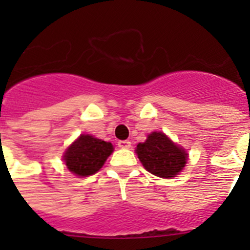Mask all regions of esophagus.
I'll use <instances>...</instances> for the list:
<instances>
[{
  "label": "esophagus",
  "instance_id": "34e87169",
  "mask_svg": "<svg viewBox=\"0 0 250 250\" xmlns=\"http://www.w3.org/2000/svg\"><path fill=\"white\" fill-rule=\"evenodd\" d=\"M118 146L120 147V149H129V147H131V141H130V140H120L118 143Z\"/></svg>",
  "mask_w": 250,
  "mask_h": 250
}]
</instances>
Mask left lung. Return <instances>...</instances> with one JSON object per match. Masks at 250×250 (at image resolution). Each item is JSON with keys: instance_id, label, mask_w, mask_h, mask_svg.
Returning a JSON list of instances; mask_svg holds the SVG:
<instances>
[{"instance_id": "8db88e82", "label": "left lung", "mask_w": 250, "mask_h": 250, "mask_svg": "<svg viewBox=\"0 0 250 250\" xmlns=\"http://www.w3.org/2000/svg\"><path fill=\"white\" fill-rule=\"evenodd\" d=\"M135 151L143 167L159 178H174L188 161V152L160 131L149 134L144 143H139Z\"/></svg>"}]
</instances>
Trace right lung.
I'll list each match as a JSON object with an SVG mask.
<instances>
[{
	"instance_id": "1",
	"label": "right lung",
	"mask_w": 250,
	"mask_h": 250,
	"mask_svg": "<svg viewBox=\"0 0 250 250\" xmlns=\"http://www.w3.org/2000/svg\"><path fill=\"white\" fill-rule=\"evenodd\" d=\"M112 151L111 143L83 134L66 149L63 161L76 176H89L98 173Z\"/></svg>"
}]
</instances>
